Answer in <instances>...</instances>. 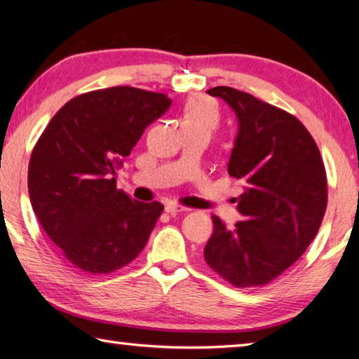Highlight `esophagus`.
<instances>
[{"label":"esophagus","instance_id":"esophagus-1","mask_svg":"<svg viewBox=\"0 0 359 359\" xmlns=\"http://www.w3.org/2000/svg\"><path fill=\"white\" fill-rule=\"evenodd\" d=\"M165 210L168 212V214H171V215H174V214H177V212H187V210H190L188 208H184V205H179V204H166V208H165Z\"/></svg>","mask_w":359,"mask_h":359}]
</instances>
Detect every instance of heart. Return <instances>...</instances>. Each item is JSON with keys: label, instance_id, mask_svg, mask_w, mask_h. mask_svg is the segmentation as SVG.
I'll return each mask as SVG.
<instances>
[{"label": "heart", "instance_id": "b5f03b06", "mask_svg": "<svg viewBox=\"0 0 359 359\" xmlns=\"http://www.w3.org/2000/svg\"><path fill=\"white\" fill-rule=\"evenodd\" d=\"M218 123L217 106L209 98L198 96L187 102L182 112V125H208L215 128Z\"/></svg>", "mask_w": 359, "mask_h": 359}]
</instances>
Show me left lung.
Instances as JSON below:
<instances>
[{
  "mask_svg": "<svg viewBox=\"0 0 359 359\" xmlns=\"http://www.w3.org/2000/svg\"><path fill=\"white\" fill-rule=\"evenodd\" d=\"M238 115L228 172L245 184L226 229L218 217L204 247L205 263L236 288L276 280L317 236L327 204L323 158L311 133L290 112L231 87L208 90Z\"/></svg>",
  "mask_w": 359,
  "mask_h": 359,
  "instance_id": "left-lung-1",
  "label": "left lung"
}]
</instances>
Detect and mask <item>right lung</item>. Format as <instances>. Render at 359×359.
<instances>
[{"instance_id": "1", "label": "right lung", "mask_w": 359, "mask_h": 359, "mask_svg": "<svg viewBox=\"0 0 359 359\" xmlns=\"http://www.w3.org/2000/svg\"><path fill=\"white\" fill-rule=\"evenodd\" d=\"M169 106L165 93L93 90L66 102L39 136L28 165L29 199L42 229L77 269L111 274L147 244L165 208L131 199L114 174Z\"/></svg>"}]
</instances>
